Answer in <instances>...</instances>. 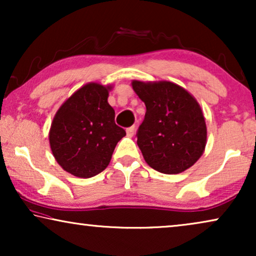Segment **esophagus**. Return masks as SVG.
<instances>
[{
    "label": "esophagus",
    "instance_id": "obj_1",
    "mask_svg": "<svg viewBox=\"0 0 256 256\" xmlns=\"http://www.w3.org/2000/svg\"><path fill=\"white\" fill-rule=\"evenodd\" d=\"M126 132H127V135L128 136H132L134 135V132H135V126H132V127H129V128H127L126 129Z\"/></svg>",
    "mask_w": 256,
    "mask_h": 256
}]
</instances>
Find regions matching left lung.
<instances>
[{"mask_svg": "<svg viewBox=\"0 0 256 256\" xmlns=\"http://www.w3.org/2000/svg\"><path fill=\"white\" fill-rule=\"evenodd\" d=\"M132 85L146 108L136 132L146 162L168 174L194 166L206 146L205 118L194 98L169 82Z\"/></svg>", "mask_w": 256, "mask_h": 256, "instance_id": "left-lung-1", "label": "left lung"}]
</instances>
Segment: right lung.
Returning a JSON list of instances; mask_svg holds the SVG:
<instances>
[{"label":"right lung","mask_w":256,"mask_h":256,"mask_svg":"<svg viewBox=\"0 0 256 256\" xmlns=\"http://www.w3.org/2000/svg\"><path fill=\"white\" fill-rule=\"evenodd\" d=\"M108 90L110 87L100 84H87L62 104L52 122V154L73 176L90 178L104 171L126 135L114 121Z\"/></svg>","instance_id":"1"}]
</instances>
